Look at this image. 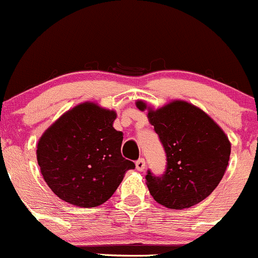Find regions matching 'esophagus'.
<instances>
[{
  "instance_id": "34e87169",
  "label": "esophagus",
  "mask_w": 258,
  "mask_h": 258,
  "mask_svg": "<svg viewBox=\"0 0 258 258\" xmlns=\"http://www.w3.org/2000/svg\"><path fill=\"white\" fill-rule=\"evenodd\" d=\"M136 169H137L138 171H143L144 169H146V161H144L143 158H141V159L136 161Z\"/></svg>"
}]
</instances>
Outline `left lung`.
<instances>
[{
	"label": "left lung",
	"mask_w": 258,
	"mask_h": 258,
	"mask_svg": "<svg viewBox=\"0 0 258 258\" xmlns=\"http://www.w3.org/2000/svg\"><path fill=\"white\" fill-rule=\"evenodd\" d=\"M146 110L143 101H137ZM149 122L166 154L165 171H147L149 192L161 206L188 208L208 197L224 176L230 142L209 116L192 104L175 100L158 110L148 107Z\"/></svg>",
	"instance_id": "1"
}]
</instances>
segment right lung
Here are the masks:
<instances>
[{
  "label": "right lung",
  "mask_w": 258,
  "mask_h": 258,
  "mask_svg": "<svg viewBox=\"0 0 258 258\" xmlns=\"http://www.w3.org/2000/svg\"><path fill=\"white\" fill-rule=\"evenodd\" d=\"M115 118V111L83 103L41 136L36 158L56 196L78 207H97L114 195L124 172L136 168L121 154L123 137L112 127Z\"/></svg>",
  "instance_id": "right-lung-1"
}]
</instances>
